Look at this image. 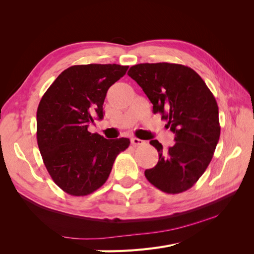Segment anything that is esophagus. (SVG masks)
<instances>
[{
  "instance_id": "esophagus-1",
  "label": "esophagus",
  "mask_w": 254,
  "mask_h": 254,
  "mask_svg": "<svg viewBox=\"0 0 254 254\" xmlns=\"http://www.w3.org/2000/svg\"><path fill=\"white\" fill-rule=\"evenodd\" d=\"M145 142L143 140L137 139V137H131V144L133 146H139V145H143Z\"/></svg>"
}]
</instances>
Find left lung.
<instances>
[{"mask_svg":"<svg viewBox=\"0 0 254 254\" xmlns=\"http://www.w3.org/2000/svg\"><path fill=\"white\" fill-rule=\"evenodd\" d=\"M128 75L143 89L175 133L176 143L164 149L150 141L159 152L155 167L145 171L153 187L167 194L190 189L209 166L219 140L218 106L205 82L193 68L168 64H140Z\"/></svg>","mask_w":254,"mask_h":254,"instance_id":"obj_1","label":"left lung"}]
</instances>
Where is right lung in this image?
Returning a JSON list of instances; mask_svg holds the SVG:
<instances>
[{"mask_svg":"<svg viewBox=\"0 0 254 254\" xmlns=\"http://www.w3.org/2000/svg\"><path fill=\"white\" fill-rule=\"evenodd\" d=\"M128 65L80 64L67 67L42 96L37 110V142L53 181L72 196H86L108 179L114 160L128 148L127 137L107 140L88 131L104 118L107 91Z\"/></svg>","mask_w":254,"mask_h":254,"instance_id":"1","label":"right lung"}]
</instances>
